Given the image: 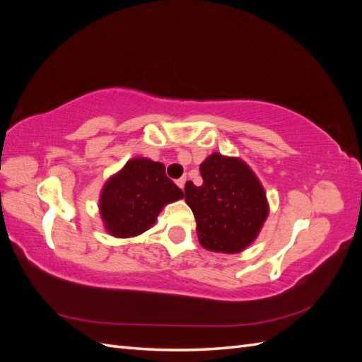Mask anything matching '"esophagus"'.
<instances>
[{
  "label": "esophagus",
  "mask_w": 362,
  "mask_h": 362,
  "mask_svg": "<svg viewBox=\"0 0 362 362\" xmlns=\"http://www.w3.org/2000/svg\"><path fill=\"white\" fill-rule=\"evenodd\" d=\"M185 181H187V178H185V177H182V178H180V180H177V185H178L180 189H184Z\"/></svg>",
  "instance_id": "obj_1"
}]
</instances>
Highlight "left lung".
Listing matches in <instances>:
<instances>
[{
  "instance_id": "left-lung-1",
  "label": "left lung",
  "mask_w": 362,
  "mask_h": 362,
  "mask_svg": "<svg viewBox=\"0 0 362 362\" xmlns=\"http://www.w3.org/2000/svg\"><path fill=\"white\" fill-rule=\"evenodd\" d=\"M199 187L185 182V202L205 249L237 254L254 242L269 214L266 193L247 164L211 154L199 166Z\"/></svg>"
}]
</instances>
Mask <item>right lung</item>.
<instances>
[{"label":"right lung","instance_id":"add662e5","mask_svg":"<svg viewBox=\"0 0 362 362\" xmlns=\"http://www.w3.org/2000/svg\"><path fill=\"white\" fill-rule=\"evenodd\" d=\"M181 198L182 190L166 177L161 163L134 158L107 181L100 210L107 231L127 238L145 233L164 205Z\"/></svg>","mask_w":362,"mask_h":362}]
</instances>
